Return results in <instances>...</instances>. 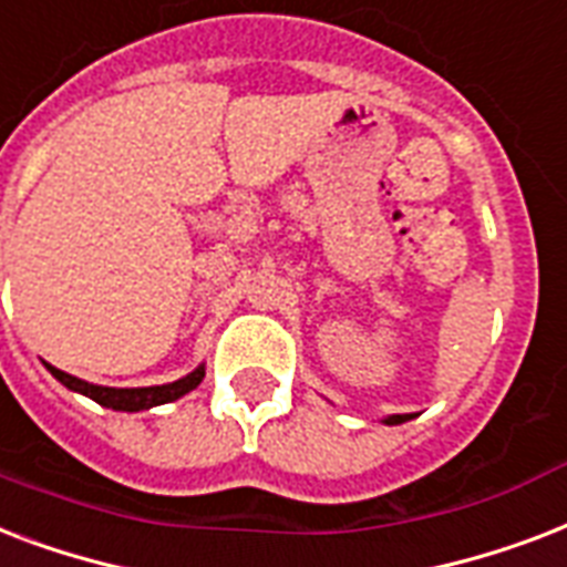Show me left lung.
<instances>
[{
    "label": "left lung",
    "mask_w": 567,
    "mask_h": 567,
    "mask_svg": "<svg viewBox=\"0 0 567 567\" xmlns=\"http://www.w3.org/2000/svg\"><path fill=\"white\" fill-rule=\"evenodd\" d=\"M411 416H414V414H393V416H388L384 423H388V425H399V423H408Z\"/></svg>",
    "instance_id": "1"
}]
</instances>
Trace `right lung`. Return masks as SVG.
<instances>
[{
    "label": "right lung",
    "instance_id": "obj_1",
    "mask_svg": "<svg viewBox=\"0 0 567 567\" xmlns=\"http://www.w3.org/2000/svg\"><path fill=\"white\" fill-rule=\"evenodd\" d=\"M47 370L64 384L68 390H76L82 396H91L96 405L112 408V411H147V408L165 405L174 399L186 396L188 390H195L204 381V367H197L195 372H188L186 379L171 381V384H156V388H100V384H87V381L61 372L47 363Z\"/></svg>",
    "mask_w": 567,
    "mask_h": 567
}]
</instances>
